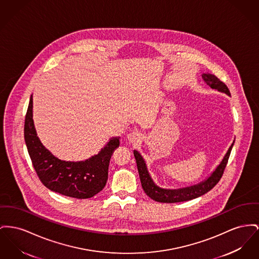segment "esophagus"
Segmentation results:
<instances>
[{
  "label": "esophagus",
  "instance_id": "obj_1",
  "mask_svg": "<svg viewBox=\"0 0 259 259\" xmlns=\"http://www.w3.org/2000/svg\"><path fill=\"white\" fill-rule=\"evenodd\" d=\"M141 139H142V135L139 133V132H131L127 135V140L130 144H133V145H136L139 144L141 142Z\"/></svg>",
  "mask_w": 259,
  "mask_h": 259
}]
</instances>
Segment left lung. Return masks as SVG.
Wrapping results in <instances>:
<instances>
[{
  "mask_svg": "<svg viewBox=\"0 0 259 259\" xmlns=\"http://www.w3.org/2000/svg\"><path fill=\"white\" fill-rule=\"evenodd\" d=\"M201 77H202L204 83H206L213 90L221 92L228 96H231L228 87L223 82H221L215 75H213L211 73H208V72H205V73L201 74ZM234 143H235V140L229 147L228 151L223 156L220 163L215 167L209 176H207L204 180L198 182V184L191 185V186L184 187V188H178V189H165V188H161V187L157 186L153 181V179L148 170V166H147V163H146L144 157L142 156V154L140 152L134 150L133 152H134V156H135L136 163H137L138 172H139L141 184H142V187H143L145 193L155 201L166 202V203L186 201V200H190L193 198H198V197L206 194L207 192H209L212 189L217 183L219 182L220 178L222 177L223 171L228 162L230 152L232 151Z\"/></svg>",
  "mask_w": 259,
  "mask_h": 259,
  "instance_id": "8db88e82",
  "label": "left lung"
}]
</instances>
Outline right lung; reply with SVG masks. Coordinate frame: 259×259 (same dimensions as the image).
I'll return each instance as SVG.
<instances>
[{
    "label": "right lung",
    "instance_id": "right-lung-1",
    "mask_svg": "<svg viewBox=\"0 0 259 259\" xmlns=\"http://www.w3.org/2000/svg\"><path fill=\"white\" fill-rule=\"evenodd\" d=\"M112 137L97 154L80 161L60 159L50 152L37 136L33 121V97L25 116L24 140L33 166L41 182L53 192L75 198H89L101 192L107 180L111 153L119 146Z\"/></svg>",
    "mask_w": 259,
    "mask_h": 259
}]
</instances>
